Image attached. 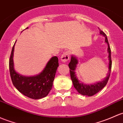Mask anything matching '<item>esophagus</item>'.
<instances>
[{
  "instance_id": "1",
  "label": "esophagus",
  "mask_w": 123,
  "mask_h": 123,
  "mask_svg": "<svg viewBox=\"0 0 123 123\" xmlns=\"http://www.w3.org/2000/svg\"><path fill=\"white\" fill-rule=\"evenodd\" d=\"M69 59V53L68 51H65L63 53L62 55H61V59L62 62H66L67 61H68Z\"/></svg>"
}]
</instances>
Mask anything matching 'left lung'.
Returning <instances> with one entry per match:
<instances>
[{"label": "left lung", "mask_w": 123, "mask_h": 123, "mask_svg": "<svg viewBox=\"0 0 123 123\" xmlns=\"http://www.w3.org/2000/svg\"><path fill=\"white\" fill-rule=\"evenodd\" d=\"M99 29V28H98ZM99 33L105 37V42L108 45V49L107 51L108 52V60H109V64H108V72L107 73V77L101 82H98L97 83L92 84L91 85H86L82 83L78 80L77 77V75L75 74V70L77 68V65L78 63V61L77 58L74 56H72L71 58L70 62L68 64L69 68V71H70L71 78L73 83L74 86L77 90V91L83 95H87V96H92L94 94H97L98 92L102 90L107 84V82L109 79L110 75L111 73V69L112 61L111 58V49L110 47L109 43H108V39H107V35L103 31L99 29Z\"/></svg>", "instance_id": "1"}]
</instances>
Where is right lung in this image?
<instances>
[{
    "label": "right lung",
    "mask_w": 123,
    "mask_h": 123,
    "mask_svg": "<svg viewBox=\"0 0 123 123\" xmlns=\"http://www.w3.org/2000/svg\"><path fill=\"white\" fill-rule=\"evenodd\" d=\"M15 43L9 59L10 75L13 84L19 92L31 98L37 99L47 96L52 87L56 69L59 66L58 57L51 58L39 74L32 77L23 76L14 69L13 56Z\"/></svg>",
    "instance_id": "1"
}]
</instances>
